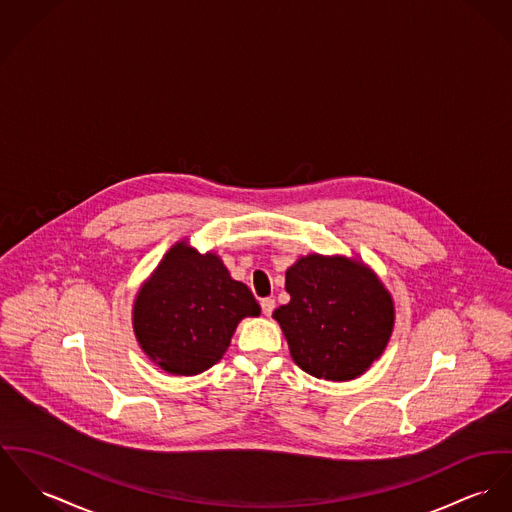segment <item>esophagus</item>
Returning <instances> with one entry per match:
<instances>
[{"label":"esophagus","mask_w":512,"mask_h":512,"mask_svg":"<svg viewBox=\"0 0 512 512\" xmlns=\"http://www.w3.org/2000/svg\"><path fill=\"white\" fill-rule=\"evenodd\" d=\"M261 310H263V314L265 315L273 314V310H275V300H271V298L261 300Z\"/></svg>","instance_id":"obj_1"}]
</instances>
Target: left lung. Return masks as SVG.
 <instances>
[{"instance_id": "8db88e82", "label": "left lung", "mask_w": 512, "mask_h": 512, "mask_svg": "<svg viewBox=\"0 0 512 512\" xmlns=\"http://www.w3.org/2000/svg\"><path fill=\"white\" fill-rule=\"evenodd\" d=\"M290 302L275 310L292 360L310 376L347 382L386 351L394 333L390 290L362 259L310 253L286 269Z\"/></svg>"}]
</instances>
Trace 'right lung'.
I'll list each match as a JSON object with an SVG mask.
<instances>
[{
    "label": "right lung",
    "mask_w": 512,
    "mask_h": 512,
    "mask_svg": "<svg viewBox=\"0 0 512 512\" xmlns=\"http://www.w3.org/2000/svg\"><path fill=\"white\" fill-rule=\"evenodd\" d=\"M259 314L251 290L232 278L220 255L198 253L185 237L138 288L132 327L163 372L197 376L228 351L237 323Z\"/></svg>",
    "instance_id": "right-lung-1"
}]
</instances>
